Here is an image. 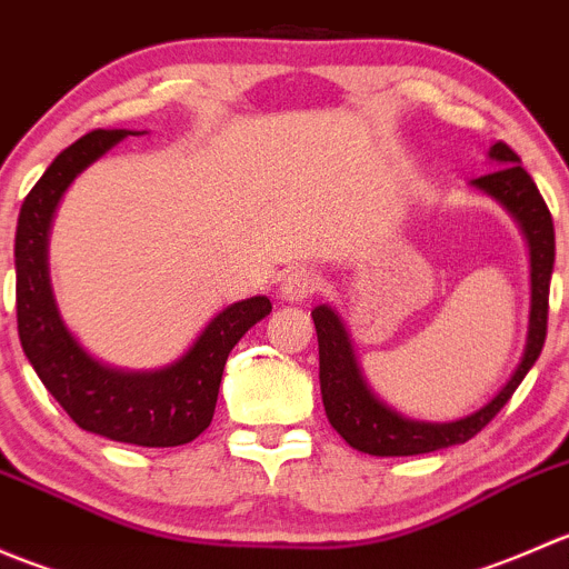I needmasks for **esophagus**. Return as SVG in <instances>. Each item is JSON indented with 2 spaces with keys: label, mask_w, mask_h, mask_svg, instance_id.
<instances>
[{
  "label": "esophagus",
  "mask_w": 569,
  "mask_h": 569,
  "mask_svg": "<svg viewBox=\"0 0 569 569\" xmlns=\"http://www.w3.org/2000/svg\"><path fill=\"white\" fill-rule=\"evenodd\" d=\"M319 291V274L308 267H295L283 278V297L289 302H302Z\"/></svg>",
  "instance_id": "34e87169"
}]
</instances>
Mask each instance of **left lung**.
I'll list each match as a JSON object with an SVG mask.
<instances>
[{
	"instance_id": "left-lung-1",
	"label": "left lung",
	"mask_w": 569,
	"mask_h": 569,
	"mask_svg": "<svg viewBox=\"0 0 569 569\" xmlns=\"http://www.w3.org/2000/svg\"><path fill=\"white\" fill-rule=\"evenodd\" d=\"M490 157L496 159L498 168L492 173L473 178V183L496 200H501L518 217L531 248V325L523 360L515 369L512 380L501 388V393L487 401L473 416L451 423L410 421V418H401L391 407L382 405L366 388L341 319L327 306L313 308L311 317L319 336L321 401H325V412L332 429L352 449L375 457H412L465 443L501 412V407L512 399L523 377L529 375L533 360L542 352L545 336H548V291L556 256L553 220H550V211L533 178L520 168L518 153L507 142L498 140L490 148Z\"/></svg>"
}]
</instances>
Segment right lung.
<instances>
[{
	"label": "right lung",
	"instance_id": "obj_1",
	"mask_svg": "<svg viewBox=\"0 0 569 569\" xmlns=\"http://www.w3.org/2000/svg\"><path fill=\"white\" fill-rule=\"evenodd\" d=\"M126 129H96L68 146L21 203L16 228V319L19 338L46 391L82 429L118 443L168 449L198 438L214 416L222 369L239 338L272 311L267 297L233 302L209 321L181 360L129 375L96 363L60 321L46 272L49 222L68 183L107 153Z\"/></svg>",
	"mask_w": 569,
	"mask_h": 569
}]
</instances>
